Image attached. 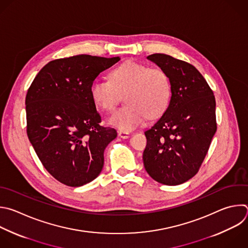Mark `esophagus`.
Returning <instances> with one entry per match:
<instances>
[{"instance_id":"obj_1","label":"esophagus","mask_w":248,"mask_h":248,"mask_svg":"<svg viewBox=\"0 0 248 248\" xmlns=\"http://www.w3.org/2000/svg\"><path fill=\"white\" fill-rule=\"evenodd\" d=\"M118 134H119V136H120L121 138H124V139H126V138L130 137V135H131L130 132H128V131H123V130H120V131L118 132Z\"/></svg>"}]
</instances>
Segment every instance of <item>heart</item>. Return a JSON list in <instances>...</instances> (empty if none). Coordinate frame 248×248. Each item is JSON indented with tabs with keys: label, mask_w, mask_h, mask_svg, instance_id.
Wrapping results in <instances>:
<instances>
[{
	"label": "heart",
	"mask_w": 248,
	"mask_h": 248,
	"mask_svg": "<svg viewBox=\"0 0 248 248\" xmlns=\"http://www.w3.org/2000/svg\"><path fill=\"white\" fill-rule=\"evenodd\" d=\"M93 103L103 111L115 109L120 94L124 95V107L108 119L110 124L123 131H130L148 117L155 119L164 113L172 93L171 79L160 68L129 60L110 74V79L95 78L90 88Z\"/></svg>",
	"instance_id": "obj_1"
}]
</instances>
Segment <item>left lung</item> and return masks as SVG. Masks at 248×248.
I'll return each instance as SVG.
<instances>
[{
    "label": "left lung",
    "instance_id": "obj_1",
    "mask_svg": "<svg viewBox=\"0 0 248 248\" xmlns=\"http://www.w3.org/2000/svg\"><path fill=\"white\" fill-rule=\"evenodd\" d=\"M147 58L166 71L172 86L170 105L147 131L143 154L148 174L164 185H179L200 170L217 129L215 97L192 64L163 53Z\"/></svg>",
    "mask_w": 248,
    "mask_h": 248
}]
</instances>
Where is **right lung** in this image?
<instances>
[{
	"instance_id": "obj_1",
	"label": "right lung",
	"mask_w": 248,
	"mask_h": 248,
	"mask_svg": "<svg viewBox=\"0 0 248 248\" xmlns=\"http://www.w3.org/2000/svg\"><path fill=\"white\" fill-rule=\"evenodd\" d=\"M120 57L79 54L45 65L28 89L27 135L47 172L60 183L79 187L102 170L104 151L116 129L100 125L90 88Z\"/></svg>"
}]
</instances>
